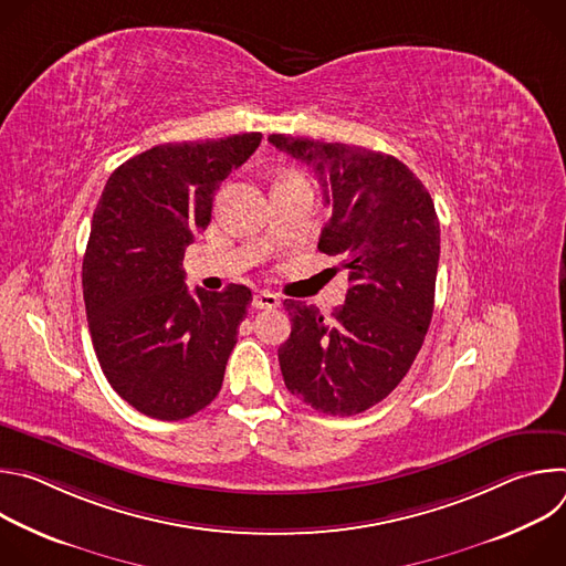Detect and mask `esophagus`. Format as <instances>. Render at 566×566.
Wrapping results in <instances>:
<instances>
[{"instance_id":"esophagus-1","label":"esophagus","mask_w":566,"mask_h":566,"mask_svg":"<svg viewBox=\"0 0 566 566\" xmlns=\"http://www.w3.org/2000/svg\"><path fill=\"white\" fill-rule=\"evenodd\" d=\"M253 306L255 308H275L280 306V297L271 291H260L255 297H253Z\"/></svg>"}]
</instances>
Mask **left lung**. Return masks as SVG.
<instances>
[{
  "mask_svg": "<svg viewBox=\"0 0 566 566\" xmlns=\"http://www.w3.org/2000/svg\"><path fill=\"white\" fill-rule=\"evenodd\" d=\"M313 170L329 221L317 249L349 269L332 317L286 300L291 336L277 349L284 385L317 412L352 417L380 402L412 367L434 311L441 230L434 203L398 158L345 143L271 134Z\"/></svg>",
  "mask_w": 566,
  "mask_h": 566,
  "instance_id": "8db88e82",
  "label": "left lung"
}]
</instances>
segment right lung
Returning a JSON list of instances; mask_svg holds the SVG:
<instances>
[{
	"label": "right lung",
	"mask_w": 566,
	"mask_h": 566,
	"mask_svg": "<svg viewBox=\"0 0 566 566\" xmlns=\"http://www.w3.org/2000/svg\"><path fill=\"white\" fill-rule=\"evenodd\" d=\"M260 132L156 145L116 168L94 210L83 260L90 334L109 385L140 415L179 421L219 394L253 295L186 286L184 255L210 223L221 181Z\"/></svg>",
	"instance_id": "add662e5"
}]
</instances>
